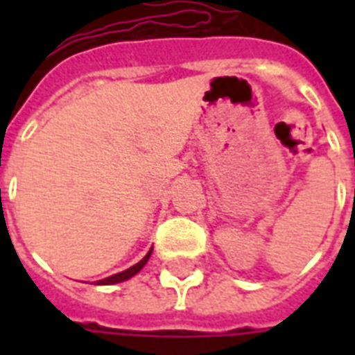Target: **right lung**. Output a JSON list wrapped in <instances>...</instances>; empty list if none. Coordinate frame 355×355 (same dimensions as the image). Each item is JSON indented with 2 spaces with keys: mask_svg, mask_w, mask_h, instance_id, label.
Wrapping results in <instances>:
<instances>
[{
  "mask_svg": "<svg viewBox=\"0 0 355 355\" xmlns=\"http://www.w3.org/2000/svg\"><path fill=\"white\" fill-rule=\"evenodd\" d=\"M150 252H153V248H150L149 252L145 254V258L141 259V261H138L136 265H132L130 269L123 270V272H118V275L108 276V278H105V280H99L97 284H99V286H110V284H119V282H125V280H128V278H132L134 275H138L139 270L144 269V265L147 263V259L150 258Z\"/></svg>",
  "mask_w": 355,
  "mask_h": 355,
  "instance_id": "add662e5",
  "label": "right lung"
}]
</instances>
